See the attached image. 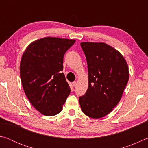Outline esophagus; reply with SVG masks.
<instances>
[{
  "label": "esophagus",
  "mask_w": 148,
  "mask_h": 148,
  "mask_svg": "<svg viewBox=\"0 0 148 148\" xmlns=\"http://www.w3.org/2000/svg\"><path fill=\"white\" fill-rule=\"evenodd\" d=\"M72 86H73V87H75V86H76V84H77V82H76V81H75V82H72Z\"/></svg>",
  "instance_id": "esophagus-1"
}]
</instances>
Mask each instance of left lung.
<instances>
[{"label": "left lung", "mask_w": 148, "mask_h": 148, "mask_svg": "<svg viewBox=\"0 0 148 148\" xmlns=\"http://www.w3.org/2000/svg\"><path fill=\"white\" fill-rule=\"evenodd\" d=\"M88 67L89 86L79 97L82 112L89 117L106 116L119 103L129 80L128 65L118 51L103 42H82Z\"/></svg>", "instance_id": "obj_1"}]
</instances>
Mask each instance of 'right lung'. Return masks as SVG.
Segmentation results:
<instances>
[{"instance_id":"obj_1","label":"right lung","mask_w":148,"mask_h":148,"mask_svg":"<svg viewBox=\"0 0 148 148\" xmlns=\"http://www.w3.org/2000/svg\"><path fill=\"white\" fill-rule=\"evenodd\" d=\"M75 42L46 37L30 44L22 56L20 76L25 93L44 116L59 114L71 92L61 71L64 55Z\"/></svg>"}]
</instances>
